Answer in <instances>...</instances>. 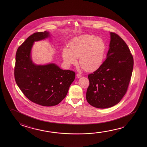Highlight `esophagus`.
<instances>
[{
  "mask_svg": "<svg viewBox=\"0 0 147 147\" xmlns=\"http://www.w3.org/2000/svg\"><path fill=\"white\" fill-rule=\"evenodd\" d=\"M76 76H77V78H80V77H82V75L80 74H77L76 75Z\"/></svg>",
  "mask_w": 147,
  "mask_h": 147,
  "instance_id": "obj_1",
  "label": "esophagus"
}]
</instances>
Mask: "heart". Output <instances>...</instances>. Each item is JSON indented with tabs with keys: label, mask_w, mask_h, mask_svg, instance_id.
<instances>
[{
	"label": "heart",
	"mask_w": 147,
	"mask_h": 147,
	"mask_svg": "<svg viewBox=\"0 0 147 147\" xmlns=\"http://www.w3.org/2000/svg\"><path fill=\"white\" fill-rule=\"evenodd\" d=\"M107 45L103 39L91 35L75 37L70 41L69 49H63V60L67 65L77 63L79 58L80 67L86 71L98 69L104 61Z\"/></svg>",
	"instance_id": "heart-1"
}]
</instances>
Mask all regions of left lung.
Returning a JSON list of instances; mask_svg holds the SVG:
<instances>
[{"mask_svg": "<svg viewBox=\"0 0 147 147\" xmlns=\"http://www.w3.org/2000/svg\"><path fill=\"white\" fill-rule=\"evenodd\" d=\"M133 65L127 45L117 34L110 32L106 60L97 70L88 75L90 84L86 93L88 103L100 109L118 104L127 91Z\"/></svg>", "mask_w": 147, "mask_h": 147, "instance_id": "1", "label": "left lung"}]
</instances>
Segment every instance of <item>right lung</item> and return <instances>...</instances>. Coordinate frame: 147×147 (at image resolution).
<instances>
[{
	"mask_svg": "<svg viewBox=\"0 0 147 147\" xmlns=\"http://www.w3.org/2000/svg\"><path fill=\"white\" fill-rule=\"evenodd\" d=\"M50 37L49 32H36L17 49L14 69L17 86L30 100L47 107L56 106L65 98L75 73L63 70L54 63L36 65L32 59L35 41Z\"/></svg>",
	"mask_w": 147,
	"mask_h": 147,
	"instance_id": "1",
	"label": "right lung"
}]
</instances>
